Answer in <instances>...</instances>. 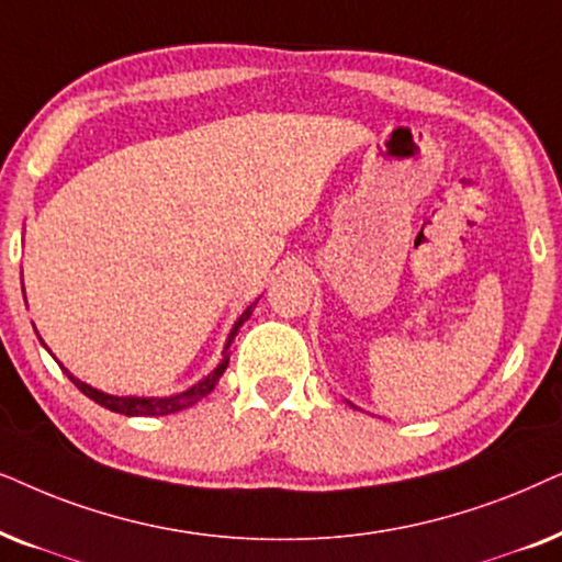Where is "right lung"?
I'll list each match as a JSON object with an SVG mask.
<instances>
[{"label":"right lung","mask_w":562,"mask_h":562,"mask_svg":"<svg viewBox=\"0 0 562 562\" xmlns=\"http://www.w3.org/2000/svg\"><path fill=\"white\" fill-rule=\"evenodd\" d=\"M254 305H257V303H254ZM254 305H249V308L241 313V318L236 321L234 331H231V336H228L226 349L231 347V341H234V336H236L238 328H241L244 321L251 316ZM228 355H231V351H223V359H221L218 368H215V372H211V375H207L205 380H200L198 385H192L190 391H184V393H179V395H171V398H117V395H108V393L97 391V387H92V385L81 383V380L74 378L69 370H64V372H66V375H69L71 383L77 385L79 391L87 395V398H92L94 403H100V406H104V408L115 411V414H125V416H167V414H175V411L190 408L200 398H205V395L215 387V383H218V378L223 375V372H226Z\"/></svg>","instance_id":"add662e5"}]
</instances>
